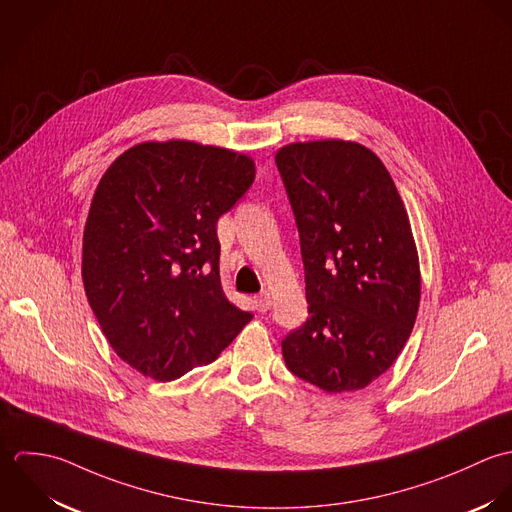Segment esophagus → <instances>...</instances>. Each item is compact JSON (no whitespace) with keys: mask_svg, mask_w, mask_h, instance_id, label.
I'll use <instances>...</instances> for the list:
<instances>
[{"mask_svg":"<svg viewBox=\"0 0 512 512\" xmlns=\"http://www.w3.org/2000/svg\"><path fill=\"white\" fill-rule=\"evenodd\" d=\"M273 305V301H271V295L267 293V291H263L261 295H257L255 297V308L259 310V312H267L269 308Z\"/></svg>","mask_w":512,"mask_h":512,"instance_id":"esophagus-1","label":"esophagus"}]
</instances>
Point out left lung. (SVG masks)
Returning <instances> with one entry per match:
<instances>
[{
  "instance_id": "left-lung-1",
  "label": "left lung",
  "mask_w": 512,
  "mask_h": 512,
  "mask_svg": "<svg viewBox=\"0 0 512 512\" xmlns=\"http://www.w3.org/2000/svg\"><path fill=\"white\" fill-rule=\"evenodd\" d=\"M275 162L299 227L308 303L283 358L328 394L362 390L396 362L419 308L406 205L382 160L358 142H293Z\"/></svg>"
}]
</instances>
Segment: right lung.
Masks as SVG:
<instances>
[{"label": "right lung", "instance_id": "add662e5", "mask_svg": "<svg viewBox=\"0 0 512 512\" xmlns=\"http://www.w3.org/2000/svg\"><path fill=\"white\" fill-rule=\"evenodd\" d=\"M255 162L192 140L142 142L104 172L83 233V285L112 350L170 382L213 362L253 318L219 277L217 219Z\"/></svg>", "mask_w": 512, "mask_h": 512}]
</instances>
